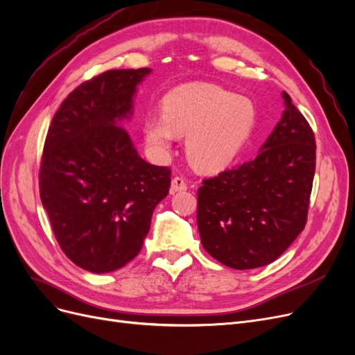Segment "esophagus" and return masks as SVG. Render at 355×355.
Instances as JSON below:
<instances>
[{"mask_svg":"<svg viewBox=\"0 0 355 355\" xmlns=\"http://www.w3.org/2000/svg\"><path fill=\"white\" fill-rule=\"evenodd\" d=\"M187 188H188L187 180H185L184 178H182V176H176V178H173V180H171V188H170L171 192L187 191Z\"/></svg>","mask_w":355,"mask_h":355,"instance_id":"1","label":"esophagus"}]
</instances>
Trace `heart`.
<instances>
[{
  "label": "heart",
  "instance_id": "b5f03b06",
  "mask_svg": "<svg viewBox=\"0 0 355 355\" xmlns=\"http://www.w3.org/2000/svg\"><path fill=\"white\" fill-rule=\"evenodd\" d=\"M163 116H149L144 132L155 153H166L176 135L187 136L191 164L204 173L227 168L243 151L256 123L254 103L218 85L188 83L168 92Z\"/></svg>",
  "mask_w": 355,
  "mask_h": 355
}]
</instances>
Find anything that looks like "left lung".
<instances>
[{"label":"left lung","instance_id":"obj_1","mask_svg":"<svg viewBox=\"0 0 355 355\" xmlns=\"http://www.w3.org/2000/svg\"><path fill=\"white\" fill-rule=\"evenodd\" d=\"M286 110L254 159L204 179L197 225L206 252L234 270L280 257L306 223L315 137L283 92Z\"/></svg>","mask_w":355,"mask_h":355}]
</instances>
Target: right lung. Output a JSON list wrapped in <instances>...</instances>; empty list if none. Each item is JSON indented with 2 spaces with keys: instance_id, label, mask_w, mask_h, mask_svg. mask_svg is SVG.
<instances>
[{
  "instance_id": "add662e5",
  "label": "right lung",
  "mask_w": 355,
  "mask_h": 355,
  "mask_svg": "<svg viewBox=\"0 0 355 355\" xmlns=\"http://www.w3.org/2000/svg\"><path fill=\"white\" fill-rule=\"evenodd\" d=\"M149 68L112 69L80 84L49 127L40 197L55 237L85 271L120 270L141 252L171 171L139 157L120 124Z\"/></svg>"
}]
</instances>
